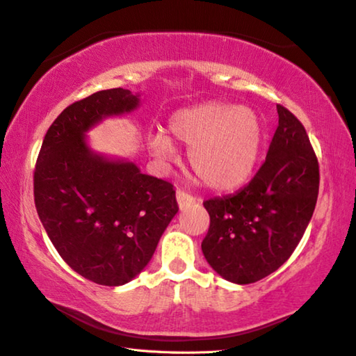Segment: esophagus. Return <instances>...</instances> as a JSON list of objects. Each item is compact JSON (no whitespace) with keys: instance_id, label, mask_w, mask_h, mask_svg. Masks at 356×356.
Returning <instances> with one entry per match:
<instances>
[{"instance_id":"esophagus-1","label":"esophagus","mask_w":356,"mask_h":356,"mask_svg":"<svg viewBox=\"0 0 356 356\" xmlns=\"http://www.w3.org/2000/svg\"><path fill=\"white\" fill-rule=\"evenodd\" d=\"M177 201H178V206L181 210L187 209L188 206H192L195 202V198L192 197V195L186 193L184 191H177Z\"/></svg>"}]
</instances>
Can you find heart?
Instances as JSON below:
<instances>
[{
  "instance_id": "b5f03b06",
  "label": "heart",
  "mask_w": 356,
  "mask_h": 356,
  "mask_svg": "<svg viewBox=\"0 0 356 356\" xmlns=\"http://www.w3.org/2000/svg\"><path fill=\"white\" fill-rule=\"evenodd\" d=\"M169 136L149 138V149L159 161L175 156L173 143L188 146L187 159L201 183L226 192L250 178L264 141V129L249 107L204 101L178 108L168 120Z\"/></svg>"
}]
</instances>
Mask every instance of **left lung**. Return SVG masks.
Here are the masks:
<instances>
[{
  "mask_svg": "<svg viewBox=\"0 0 356 356\" xmlns=\"http://www.w3.org/2000/svg\"><path fill=\"white\" fill-rule=\"evenodd\" d=\"M278 127L266 161L234 195L202 202L210 226L201 249L224 280L250 284L292 255L314 215L320 165L306 129L277 104Z\"/></svg>",
  "mask_w": 356,
  "mask_h": 356,
  "instance_id": "left-lung-1",
  "label": "left lung"
}]
</instances>
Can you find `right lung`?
Masks as SVG:
<instances>
[{
	"instance_id": "obj_1",
	"label": "right lung",
	"mask_w": 356,
	"mask_h": 356,
	"mask_svg": "<svg viewBox=\"0 0 356 356\" xmlns=\"http://www.w3.org/2000/svg\"><path fill=\"white\" fill-rule=\"evenodd\" d=\"M138 104L140 95L121 87L75 101L49 127L35 165V207L50 241L72 269L101 286L134 280L178 212L168 181L87 146V130Z\"/></svg>"
}]
</instances>
